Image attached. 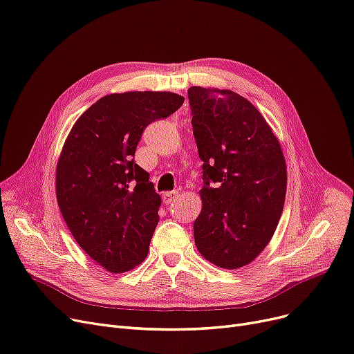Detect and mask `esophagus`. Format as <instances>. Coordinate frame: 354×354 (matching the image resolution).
<instances>
[{"instance_id":"34e87169","label":"esophagus","mask_w":354,"mask_h":354,"mask_svg":"<svg viewBox=\"0 0 354 354\" xmlns=\"http://www.w3.org/2000/svg\"><path fill=\"white\" fill-rule=\"evenodd\" d=\"M178 198H179V194L176 191H167L162 195V199L165 204H172L174 201H176Z\"/></svg>"}]
</instances>
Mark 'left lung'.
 <instances>
[{
  "label": "left lung",
  "instance_id": "8db88e82",
  "mask_svg": "<svg viewBox=\"0 0 354 354\" xmlns=\"http://www.w3.org/2000/svg\"><path fill=\"white\" fill-rule=\"evenodd\" d=\"M188 98L204 187L194 239L208 262L237 269L270 241L286 194V163L256 106L230 89L191 86Z\"/></svg>",
  "mask_w": 354,
  "mask_h": 354
}]
</instances>
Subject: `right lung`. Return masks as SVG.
<instances>
[{"label": "right lung", "instance_id": "1", "mask_svg": "<svg viewBox=\"0 0 354 354\" xmlns=\"http://www.w3.org/2000/svg\"><path fill=\"white\" fill-rule=\"evenodd\" d=\"M185 98L133 91L98 100L75 122L56 167V198L76 243L98 265L122 273L147 256L160 196L134 153L150 122Z\"/></svg>", "mask_w": 354, "mask_h": 354}]
</instances>
